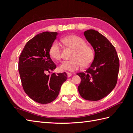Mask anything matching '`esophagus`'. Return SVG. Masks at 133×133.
Wrapping results in <instances>:
<instances>
[{"label": "esophagus", "mask_w": 133, "mask_h": 133, "mask_svg": "<svg viewBox=\"0 0 133 133\" xmlns=\"http://www.w3.org/2000/svg\"><path fill=\"white\" fill-rule=\"evenodd\" d=\"M67 75H68V77H70V76H72V74L70 73H67Z\"/></svg>", "instance_id": "34e87169"}]
</instances>
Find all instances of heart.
<instances>
[{
  "label": "heart",
  "mask_w": 133,
  "mask_h": 133,
  "mask_svg": "<svg viewBox=\"0 0 133 133\" xmlns=\"http://www.w3.org/2000/svg\"><path fill=\"white\" fill-rule=\"evenodd\" d=\"M63 42L65 45L74 49L71 56V60L62 63L60 69L62 70L74 71L82 66L86 68L91 64L94 59V51L92 48L86 44L84 40L78 35H71L63 38ZM49 54L55 60L62 58V48L58 41H54L50 48Z\"/></svg>",
  "instance_id": "obj_1"
}]
</instances>
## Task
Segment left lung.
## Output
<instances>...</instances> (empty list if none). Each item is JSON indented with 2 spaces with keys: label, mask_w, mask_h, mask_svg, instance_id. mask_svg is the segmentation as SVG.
<instances>
[{
  "label": "left lung",
  "mask_w": 133,
  "mask_h": 133,
  "mask_svg": "<svg viewBox=\"0 0 133 133\" xmlns=\"http://www.w3.org/2000/svg\"><path fill=\"white\" fill-rule=\"evenodd\" d=\"M84 34L93 47L95 55L87 70L76 74L81 78L78 89L83 99L97 101L110 94L116 86L119 59L115 47L98 31L89 29Z\"/></svg>",
  "instance_id": "8db88e82"
}]
</instances>
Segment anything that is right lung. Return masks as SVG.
Segmentation results:
<instances>
[{"instance_id": "add662e5", "label": "right lung", "mask_w": 133, "mask_h": 133, "mask_svg": "<svg viewBox=\"0 0 133 133\" xmlns=\"http://www.w3.org/2000/svg\"><path fill=\"white\" fill-rule=\"evenodd\" d=\"M57 34V32L46 31L35 36L25 44L19 59L18 70L23 89L40 104L54 101L67 79L65 72H52L57 66L50 58L49 50ZM48 72L51 74L46 75Z\"/></svg>"}]
</instances>
